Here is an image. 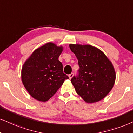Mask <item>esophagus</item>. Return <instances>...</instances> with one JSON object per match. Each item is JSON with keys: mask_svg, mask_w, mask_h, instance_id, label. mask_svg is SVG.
<instances>
[{"mask_svg": "<svg viewBox=\"0 0 133 133\" xmlns=\"http://www.w3.org/2000/svg\"><path fill=\"white\" fill-rule=\"evenodd\" d=\"M73 76H74V74L73 73L69 74V79H71L73 77Z\"/></svg>", "mask_w": 133, "mask_h": 133, "instance_id": "1", "label": "esophagus"}]
</instances>
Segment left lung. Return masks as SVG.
I'll use <instances>...</instances> for the list:
<instances>
[{
  "label": "left lung",
  "mask_w": 133,
  "mask_h": 133,
  "mask_svg": "<svg viewBox=\"0 0 133 133\" xmlns=\"http://www.w3.org/2000/svg\"><path fill=\"white\" fill-rule=\"evenodd\" d=\"M78 59V74L71 82L77 93L87 103H95L107 96L114 86L116 72L105 54L91 45L70 44Z\"/></svg>",
  "instance_id": "left-lung-1"
}]
</instances>
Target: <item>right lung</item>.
Returning a JSON list of instances; mask_svg holds the SVG:
<instances>
[{"mask_svg": "<svg viewBox=\"0 0 133 133\" xmlns=\"http://www.w3.org/2000/svg\"><path fill=\"white\" fill-rule=\"evenodd\" d=\"M63 47L52 42L35 50L23 65L22 83L32 97L40 102L49 100L69 79L64 74L58 58Z\"/></svg>", "mask_w": 133, "mask_h": 133, "instance_id": "1", "label": "right lung"}]
</instances>
